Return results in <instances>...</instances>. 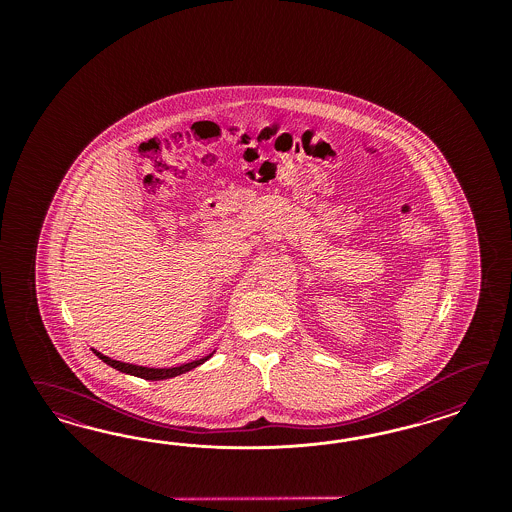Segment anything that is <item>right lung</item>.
Segmentation results:
<instances>
[{
	"label": "right lung",
	"instance_id": "obj_1",
	"mask_svg": "<svg viewBox=\"0 0 512 512\" xmlns=\"http://www.w3.org/2000/svg\"><path fill=\"white\" fill-rule=\"evenodd\" d=\"M92 351L95 353V357L101 358L105 364H109L114 370L129 373V375H135V377L146 379V381H161V379H171V377H176V375H182V373L189 372V370L201 366L202 362H206L208 358L214 355V353H212V355L201 358V360H193V362H187V364L176 366V368H146V366H135V364L120 362V360H112V358L101 355V353L95 351V349H92Z\"/></svg>",
	"mask_w": 512,
	"mask_h": 512
}]
</instances>
